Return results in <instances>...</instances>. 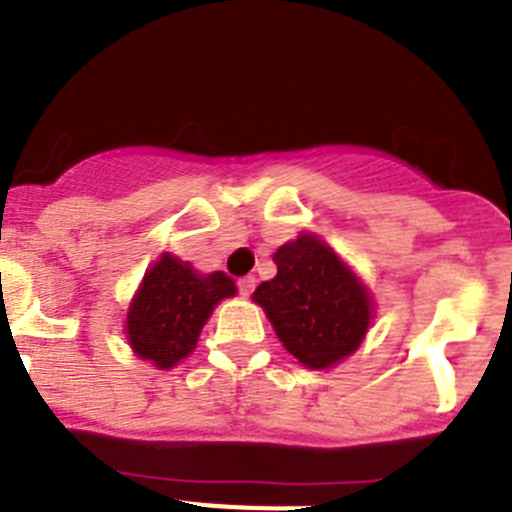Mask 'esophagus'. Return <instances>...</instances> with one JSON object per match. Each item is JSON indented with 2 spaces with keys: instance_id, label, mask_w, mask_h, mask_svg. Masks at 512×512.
Wrapping results in <instances>:
<instances>
[{
  "instance_id": "34e87169",
  "label": "esophagus",
  "mask_w": 512,
  "mask_h": 512,
  "mask_svg": "<svg viewBox=\"0 0 512 512\" xmlns=\"http://www.w3.org/2000/svg\"><path fill=\"white\" fill-rule=\"evenodd\" d=\"M253 287H256V279H253V277H241V279H238V292H241L243 297L251 295Z\"/></svg>"
}]
</instances>
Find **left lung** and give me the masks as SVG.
Listing matches in <instances>:
<instances>
[{
    "label": "left lung",
    "instance_id": "obj_1",
    "mask_svg": "<svg viewBox=\"0 0 512 512\" xmlns=\"http://www.w3.org/2000/svg\"><path fill=\"white\" fill-rule=\"evenodd\" d=\"M277 277L256 287L289 354L325 369L354 354L372 320V302L359 279L315 235H300L274 253Z\"/></svg>",
    "mask_w": 512,
    "mask_h": 512
}]
</instances>
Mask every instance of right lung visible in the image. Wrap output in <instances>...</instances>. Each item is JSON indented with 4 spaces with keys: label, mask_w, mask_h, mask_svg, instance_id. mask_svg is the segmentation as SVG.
Wrapping results in <instances>:
<instances>
[{
    "label": "right lung",
    "mask_w": 512,
    "mask_h": 512,
    "mask_svg": "<svg viewBox=\"0 0 512 512\" xmlns=\"http://www.w3.org/2000/svg\"><path fill=\"white\" fill-rule=\"evenodd\" d=\"M230 295H235V284L223 271L200 277L192 266L164 253L146 271L130 305V346L161 369L179 364L197 346L212 307Z\"/></svg>",
    "instance_id": "right-lung-1"
}]
</instances>
